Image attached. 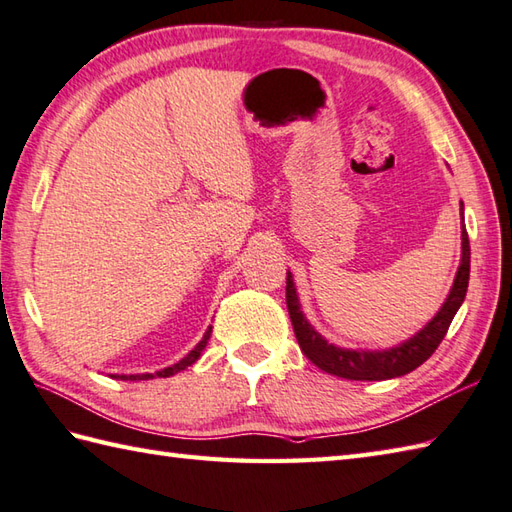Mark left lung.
<instances>
[{"label":"left lung","instance_id":"1","mask_svg":"<svg viewBox=\"0 0 512 512\" xmlns=\"http://www.w3.org/2000/svg\"><path fill=\"white\" fill-rule=\"evenodd\" d=\"M464 222V217H462ZM286 303L290 312L292 328H295L297 343L301 352L306 354L310 361L323 372L332 376H341L347 380H387L396 376H405L413 369L420 367L427 358L438 350L444 336H447L449 325L460 310L462 301L466 297V288H469V275H471V246H469V233L462 224V264L455 275L453 288L449 292L447 301L440 308V312L433 317L424 328L411 336L398 347H391L385 352H356V350H343V347H334L323 339L319 332H314L312 325L306 321L299 306L297 290L292 284V275L286 273Z\"/></svg>","mask_w":512,"mask_h":512}]
</instances>
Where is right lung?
<instances>
[{"label":"right lung","instance_id":"right-lung-1","mask_svg":"<svg viewBox=\"0 0 512 512\" xmlns=\"http://www.w3.org/2000/svg\"><path fill=\"white\" fill-rule=\"evenodd\" d=\"M209 336H211V328L206 330V334L202 336V341L193 347V350L182 358L180 363H176V365H171V367H167V369H162V372H156V374H136V376H114V378H121V380H147V378H154V376H158V378H167V376H173V374H178L180 369H187L189 365H193L195 361H198L200 358V354H202V350L206 347V341H209Z\"/></svg>","mask_w":512,"mask_h":512}]
</instances>
